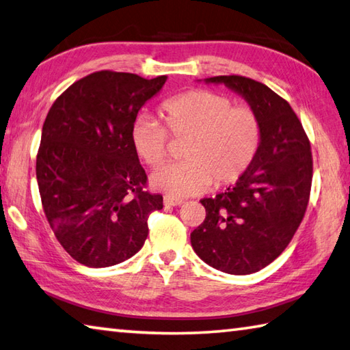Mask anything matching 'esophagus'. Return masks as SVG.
<instances>
[{
  "instance_id": "esophagus-1",
  "label": "esophagus",
  "mask_w": 350,
  "mask_h": 350,
  "mask_svg": "<svg viewBox=\"0 0 350 350\" xmlns=\"http://www.w3.org/2000/svg\"><path fill=\"white\" fill-rule=\"evenodd\" d=\"M183 200L177 199V197H163V205L165 206H179L182 205Z\"/></svg>"
}]
</instances>
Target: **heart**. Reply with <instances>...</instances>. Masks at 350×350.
Here are the masks:
<instances>
[{"label": "heart", "mask_w": 350, "mask_h": 350, "mask_svg": "<svg viewBox=\"0 0 350 350\" xmlns=\"http://www.w3.org/2000/svg\"><path fill=\"white\" fill-rule=\"evenodd\" d=\"M163 125L141 116L130 129L136 156L156 168L168 156L170 135L183 145V162L165 165L151 176V187L171 197L200 194L236 183L256 161L263 141L258 113L209 90H188L165 99L159 107Z\"/></svg>", "instance_id": "obj_1"}]
</instances>
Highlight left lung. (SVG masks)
Wrapping results in <instances>:
<instances>
[{
  "mask_svg": "<svg viewBox=\"0 0 350 350\" xmlns=\"http://www.w3.org/2000/svg\"><path fill=\"white\" fill-rule=\"evenodd\" d=\"M240 93L263 124V141L251 168L234 187L200 203L206 217L191 232L197 256L226 274L263 269L291 243L306 213L312 185V151L300 119L286 99L246 76H214Z\"/></svg>",
  "mask_w": 350,
  "mask_h": 350,
  "instance_id": "obj_1",
  "label": "left lung"
}]
</instances>
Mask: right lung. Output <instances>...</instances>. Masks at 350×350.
Segmentation results:
<instances>
[{"mask_svg":"<svg viewBox=\"0 0 350 350\" xmlns=\"http://www.w3.org/2000/svg\"><path fill=\"white\" fill-rule=\"evenodd\" d=\"M167 76L100 70L73 82L50 107L36 154L47 221L70 257L90 268L125 262L144 246L162 209L130 142L141 107Z\"/></svg>","mask_w":350,"mask_h":350,"instance_id":"add662e5","label":"right lung"}]
</instances>
